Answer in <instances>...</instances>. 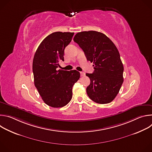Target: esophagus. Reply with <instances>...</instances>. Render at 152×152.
<instances>
[{"instance_id": "34e87169", "label": "esophagus", "mask_w": 152, "mask_h": 152, "mask_svg": "<svg viewBox=\"0 0 152 152\" xmlns=\"http://www.w3.org/2000/svg\"><path fill=\"white\" fill-rule=\"evenodd\" d=\"M80 76H84L85 75V73L84 72H80Z\"/></svg>"}]
</instances>
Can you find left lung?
Here are the masks:
<instances>
[{"mask_svg":"<svg viewBox=\"0 0 152 152\" xmlns=\"http://www.w3.org/2000/svg\"><path fill=\"white\" fill-rule=\"evenodd\" d=\"M73 40L93 62L94 72L86 73L90 79L86 88L88 97L100 104L111 102L123 82L124 67L117 48L104 34L94 31L78 32Z\"/></svg>","mask_w":152,"mask_h":152,"instance_id":"8db88e82","label":"left lung"}]
</instances>
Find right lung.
<instances>
[{
	"label": "right lung",
	"instance_id": "obj_1",
	"mask_svg": "<svg viewBox=\"0 0 152 152\" xmlns=\"http://www.w3.org/2000/svg\"><path fill=\"white\" fill-rule=\"evenodd\" d=\"M74 32H55L46 37L34 55L32 70L34 84L42 100L53 107H61L72 98V88L79 80L76 70H58L64 61V49L71 42Z\"/></svg>",
	"mask_w": 152,
	"mask_h": 152
}]
</instances>
